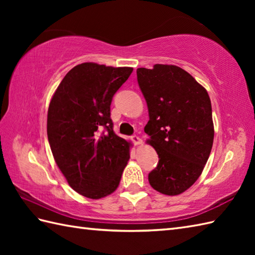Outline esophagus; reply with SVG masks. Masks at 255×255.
Returning <instances> with one entry per match:
<instances>
[{"label": "esophagus", "mask_w": 255, "mask_h": 255, "mask_svg": "<svg viewBox=\"0 0 255 255\" xmlns=\"http://www.w3.org/2000/svg\"><path fill=\"white\" fill-rule=\"evenodd\" d=\"M131 139H132V141H133V143L134 144H141L142 143V139L140 138V137H138V136H136V134H133V136L131 137Z\"/></svg>", "instance_id": "obj_1"}]
</instances>
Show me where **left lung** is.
<instances>
[{"label": "left lung", "instance_id": "left-lung-1", "mask_svg": "<svg viewBox=\"0 0 255 255\" xmlns=\"http://www.w3.org/2000/svg\"><path fill=\"white\" fill-rule=\"evenodd\" d=\"M147 102L144 132L159 155L149 173L155 191L174 196L191 187L202 174L214 142L209 95L185 70L169 64L137 69Z\"/></svg>", "mask_w": 255, "mask_h": 255}]
</instances>
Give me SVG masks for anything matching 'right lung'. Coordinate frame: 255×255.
<instances>
[{"label": "right lung", "mask_w": 255, "mask_h": 255, "mask_svg": "<svg viewBox=\"0 0 255 255\" xmlns=\"http://www.w3.org/2000/svg\"><path fill=\"white\" fill-rule=\"evenodd\" d=\"M132 68L85 62L66 74L53 94L47 118L48 141L69 185L83 196L112 194L130 158V142L113 130V96Z\"/></svg>", "instance_id": "add662e5"}]
</instances>
